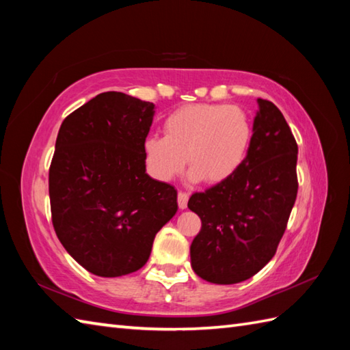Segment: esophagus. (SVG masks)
<instances>
[{
    "label": "esophagus",
    "mask_w": 350,
    "mask_h": 350,
    "mask_svg": "<svg viewBox=\"0 0 350 350\" xmlns=\"http://www.w3.org/2000/svg\"><path fill=\"white\" fill-rule=\"evenodd\" d=\"M188 200H189V194L188 192H183L180 191L179 196H177V203H179V207L180 209H187L188 206Z\"/></svg>",
    "instance_id": "esophagus-1"
}]
</instances>
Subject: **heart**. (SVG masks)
<instances>
[{
	"instance_id": "heart-1",
	"label": "heart",
	"mask_w": 350,
	"mask_h": 350,
	"mask_svg": "<svg viewBox=\"0 0 350 350\" xmlns=\"http://www.w3.org/2000/svg\"><path fill=\"white\" fill-rule=\"evenodd\" d=\"M163 133L165 137L150 135L143 143L146 167L154 179L173 180L188 161L192 180L221 183L242 167L251 144L252 126L248 114L239 107L191 103L165 118Z\"/></svg>"
}]
</instances>
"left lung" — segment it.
<instances>
[{
    "label": "left lung",
    "mask_w": 350,
    "mask_h": 350,
    "mask_svg": "<svg viewBox=\"0 0 350 350\" xmlns=\"http://www.w3.org/2000/svg\"><path fill=\"white\" fill-rule=\"evenodd\" d=\"M257 103L242 167L188 202L202 219V230L191 243V266L200 278L215 284L248 280L269 262L298 194L293 133L272 102Z\"/></svg>",
    "instance_id": "8db88e82"
}]
</instances>
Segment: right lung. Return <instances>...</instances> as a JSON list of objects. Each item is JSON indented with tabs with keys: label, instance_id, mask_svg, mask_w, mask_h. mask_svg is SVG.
Here are the masks:
<instances>
[{
	"label": "right lung",
	"instance_id": "obj_1",
	"mask_svg": "<svg viewBox=\"0 0 350 350\" xmlns=\"http://www.w3.org/2000/svg\"><path fill=\"white\" fill-rule=\"evenodd\" d=\"M154 105L100 93L64 118L49 167L52 224L66 251L99 277L143 267L177 212L174 187L146 173Z\"/></svg>",
	"mask_w": 350,
	"mask_h": 350
}]
</instances>
